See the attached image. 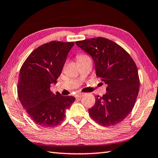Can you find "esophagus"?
Here are the masks:
<instances>
[{
	"label": "esophagus",
	"instance_id": "obj_1",
	"mask_svg": "<svg viewBox=\"0 0 158 158\" xmlns=\"http://www.w3.org/2000/svg\"><path fill=\"white\" fill-rule=\"evenodd\" d=\"M83 95H84V94H83V93H77L75 95V97L76 98H81V97H83Z\"/></svg>",
	"mask_w": 158,
	"mask_h": 158
}]
</instances>
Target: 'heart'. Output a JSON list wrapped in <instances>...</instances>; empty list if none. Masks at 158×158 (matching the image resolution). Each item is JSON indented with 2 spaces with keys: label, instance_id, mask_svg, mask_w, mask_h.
<instances>
[{
  "label": "heart",
  "instance_id": "1",
  "mask_svg": "<svg viewBox=\"0 0 158 158\" xmlns=\"http://www.w3.org/2000/svg\"><path fill=\"white\" fill-rule=\"evenodd\" d=\"M85 57H88V56H86V55H79L77 56V61L81 60H82V59L85 58Z\"/></svg>",
  "mask_w": 158,
  "mask_h": 158
}]
</instances>
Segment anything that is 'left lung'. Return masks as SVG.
<instances>
[{
  "instance_id": "8db88e82",
  "label": "left lung",
  "mask_w": 158,
  "mask_h": 158,
  "mask_svg": "<svg viewBox=\"0 0 158 158\" xmlns=\"http://www.w3.org/2000/svg\"><path fill=\"white\" fill-rule=\"evenodd\" d=\"M80 48L93 59L96 75L107 85L103 97L96 96L89 115L103 126H112L123 121L136 101L140 87L134 61L121 46L104 38L76 42Z\"/></svg>"
}]
</instances>
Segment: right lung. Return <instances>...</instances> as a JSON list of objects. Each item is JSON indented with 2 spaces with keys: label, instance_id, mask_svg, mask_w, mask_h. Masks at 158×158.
<instances>
[{
  "label": "right lung",
  "instance_id": "right-lung-1",
  "mask_svg": "<svg viewBox=\"0 0 158 158\" xmlns=\"http://www.w3.org/2000/svg\"><path fill=\"white\" fill-rule=\"evenodd\" d=\"M74 42L52 41L35 49L22 66L18 95L26 112L35 124L52 127L61 123L75 98L52 93Z\"/></svg>",
  "mask_w": 158,
  "mask_h": 158
}]
</instances>
